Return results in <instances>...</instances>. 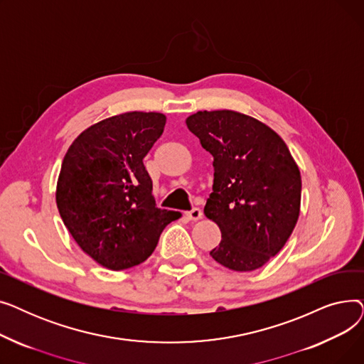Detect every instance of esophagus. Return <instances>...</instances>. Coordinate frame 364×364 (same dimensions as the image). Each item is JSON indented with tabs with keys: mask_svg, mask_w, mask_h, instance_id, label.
<instances>
[{
	"mask_svg": "<svg viewBox=\"0 0 364 364\" xmlns=\"http://www.w3.org/2000/svg\"><path fill=\"white\" fill-rule=\"evenodd\" d=\"M186 217L190 220V221H198L202 218V211L199 208H193L192 211H187L186 213Z\"/></svg>",
	"mask_w": 364,
	"mask_h": 364,
	"instance_id": "34e87169",
	"label": "esophagus"
}]
</instances>
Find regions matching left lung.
<instances>
[{"label":"left lung","mask_w":364,"mask_h":364,"mask_svg":"<svg viewBox=\"0 0 364 364\" xmlns=\"http://www.w3.org/2000/svg\"><path fill=\"white\" fill-rule=\"evenodd\" d=\"M187 128L214 158L203 213L221 230L209 252L233 272H252L280 252L296 225L301 174L276 131L235 110L196 112Z\"/></svg>","instance_id":"8db88e82"}]
</instances>
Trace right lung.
<instances>
[{
    "mask_svg": "<svg viewBox=\"0 0 364 364\" xmlns=\"http://www.w3.org/2000/svg\"><path fill=\"white\" fill-rule=\"evenodd\" d=\"M166 117L127 112L88 127L68 149L55 203L81 250L109 270L146 261L164 228L181 217L156 206L143 158Z\"/></svg>",
    "mask_w": 364,
    "mask_h": 364,
    "instance_id": "right-lung-1",
    "label": "right lung"
}]
</instances>
